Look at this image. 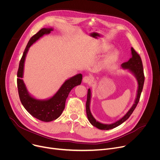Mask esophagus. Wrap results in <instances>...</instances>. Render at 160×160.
I'll return each mask as SVG.
<instances>
[{
    "mask_svg": "<svg viewBox=\"0 0 160 160\" xmlns=\"http://www.w3.org/2000/svg\"><path fill=\"white\" fill-rule=\"evenodd\" d=\"M92 82V78L90 76H85L83 78V82L85 83H90Z\"/></svg>",
    "mask_w": 160,
    "mask_h": 160,
    "instance_id": "1",
    "label": "esophagus"
}]
</instances>
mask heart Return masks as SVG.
<instances>
[{
  "instance_id": "1",
  "label": "heart",
  "mask_w": 160,
  "mask_h": 160,
  "mask_svg": "<svg viewBox=\"0 0 160 160\" xmlns=\"http://www.w3.org/2000/svg\"><path fill=\"white\" fill-rule=\"evenodd\" d=\"M111 48V47H106L104 50V51H108ZM117 56H118V53H117V51H114L112 53H111L110 54H109L105 59L104 60V63L106 64H109V63H111L113 62H115L117 58Z\"/></svg>"
}]
</instances>
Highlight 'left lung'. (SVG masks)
<instances>
[{"label":"left lung","mask_w":160,"mask_h":160,"mask_svg":"<svg viewBox=\"0 0 160 160\" xmlns=\"http://www.w3.org/2000/svg\"><path fill=\"white\" fill-rule=\"evenodd\" d=\"M131 54H132L131 58H130V60L127 62H124L122 63L121 67L124 69L128 70L132 74H133V76L136 77L138 81V87L137 90L136 98L135 99V101H134L133 104L128 110V112L126 113L121 119L112 124H102L101 122L96 121V119L93 117V115L91 114V112L90 110L91 91L90 88L88 89L87 101H86V113L88 116V119L89 122L93 125V127H97L100 130H108L113 129L117 127H118V126H119L122 123H123L125 121H127L129 118L130 116L132 115L133 110H135V108H136L139 102L141 93L142 90V88H143V84L145 82L143 67H142V63L140 56L137 53V52L132 47L131 48Z\"/></svg>","instance_id":"left-lung-1"}]
</instances>
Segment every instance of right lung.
I'll return each mask as SVG.
<instances>
[{"instance_id": "add662e5", "label": "right lung", "mask_w": 160, "mask_h": 160, "mask_svg": "<svg viewBox=\"0 0 160 160\" xmlns=\"http://www.w3.org/2000/svg\"><path fill=\"white\" fill-rule=\"evenodd\" d=\"M52 30V28H43L30 38L19 63L18 71V78L17 80L19 95L22 106L31 115L44 122L56 120L62 115L65 108L66 99L70 91L75 86L80 85L82 80V74H78L66 80L56 93L52 97L47 99H37L29 93L26 85L22 79L23 78L25 58L31 45L40 38L48 34Z\"/></svg>"}]
</instances>
